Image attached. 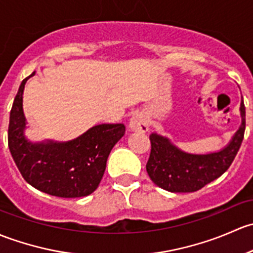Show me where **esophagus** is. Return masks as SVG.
Masks as SVG:
<instances>
[{"label": "esophagus", "instance_id": "obj_1", "mask_svg": "<svg viewBox=\"0 0 253 253\" xmlns=\"http://www.w3.org/2000/svg\"><path fill=\"white\" fill-rule=\"evenodd\" d=\"M129 126L130 129L134 130V131H141V132L147 131L148 130L147 117H146L144 113H141V112H139V113H136L131 119H130Z\"/></svg>", "mask_w": 253, "mask_h": 253}]
</instances>
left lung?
<instances>
[{
	"label": "left lung",
	"instance_id": "left-lung-1",
	"mask_svg": "<svg viewBox=\"0 0 253 253\" xmlns=\"http://www.w3.org/2000/svg\"><path fill=\"white\" fill-rule=\"evenodd\" d=\"M243 123L230 144L219 152L191 155L183 152L158 134H151V152L146 170L157 186L170 192H195L219 178L233 163L244 140L245 105L241 102Z\"/></svg>",
	"mask_w": 253,
	"mask_h": 253
}]
</instances>
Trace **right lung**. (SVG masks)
Wrapping results in <instances>:
<instances>
[{
	"label": "right lung",
	"instance_id": "obj_1",
	"mask_svg": "<svg viewBox=\"0 0 253 253\" xmlns=\"http://www.w3.org/2000/svg\"><path fill=\"white\" fill-rule=\"evenodd\" d=\"M30 77L22 82L10 109V155L25 181L35 189L64 199L87 196L97 189L111 150L122 139L126 126L100 124L68 142L28 141L23 134L25 129L23 91Z\"/></svg>",
	"mask_w": 253,
	"mask_h": 253
}]
</instances>
